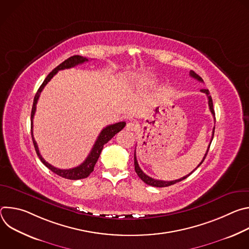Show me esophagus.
<instances>
[{"label":"esophagus","instance_id":"esophagus-1","mask_svg":"<svg viewBox=\"0 0 249 249\" xmlns=\"http://www.w3.org/2000/svg\"><path fill=\"white\" fill-rule=\"evenodd\" d=\"M137 129V125L134 123V122H128L127 125H126V130L127 131H130V132H133Z\"/></svg>","mask_w":249,"mask_h":249}]
</instances>
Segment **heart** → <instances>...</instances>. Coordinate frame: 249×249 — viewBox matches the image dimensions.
Masks as SVG:
<instances>
[{"label":"heart","mask_w":249,"mask_h":249,"mask_svg":"<svg viewBox=\"0 0 249 249\" xmlns=\"http://www.w3.org/2000/svg\"><path fill=\"white\" fill-rule=\"evenodd\" d=\"M145 82H146V83H147V84H148V85H153V84H154V83H155V82H154V81H153V80H146V81H145Z\"/></svg>","instance_id":"1"}]
</instances>
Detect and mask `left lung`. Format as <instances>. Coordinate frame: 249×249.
I'll use <instances>...</instances> for the list:
<instances>
[{"mask_svg": "<svg viewBox=\"0 0 249 249\" xmlns=\"http://www.w3.org/2000/svg\"><path fill=\"white\" fill-rule=\"evenodd\" d=\"M190 76H191L192 78L196 79V80H197V81H199V82H203L202 78H201L200 76H198V75L194 72V71H190ZM200 91H202V92H204V93H206V94H207V96H208V103H209V108H210V111L212 112L213 116H215V111H214V108H213V100H212V97H211V95H210L209 89H201ZM214 133H215V127H214V129H213V134H212V139H211V142H210V145H211V143H212L213 137H214ZM210 145H209V147H208V150H207V152H206V154H205V156H204V158H203L202 161L198 164V166H197L196 168H198V167L202 164V162L204 161V160H205V158H206V156H207V154H208V152H209ZM134 165H135V171H136V173L138 174V176L140 177V178H141L142 180H143L146 184L151 185V186H154V187H166V186H170V185H172V184H175V183H177V182H179V181H181V180H183V179L187 178V177H188V176H189V175H190V174H191V173L196 169V168H195L191 173H189V174H187V175H185V176L181 177V178L177 179V180H172V181H163V180L154 179V178H152V177L148 176L146 173H144V172H143V170H142V169L140 168V166H139V164H138V161H137V158H136V150H135V154H134Z\"/></svg>", "mask_w": 249, "mask_h": 249, "instance_id": "obj_1", "label": "left lung"}]
</instances>
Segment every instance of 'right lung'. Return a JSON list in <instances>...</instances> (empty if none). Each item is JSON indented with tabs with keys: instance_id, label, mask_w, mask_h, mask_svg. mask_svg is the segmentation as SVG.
<instances>
[{
	"instance_id": "right-lung-1",
	"label": "right lung",
	"mask_w": 249,
	"mask_h": 249,
	"mask_svg": "<svg viewBox=\"0 0 249 249\" xmlns=\"http://www.w3.org/2000/svg\"><path fill=\"white\" fill-rule=\"evenodd\" d=\"M88 61H89V59L86 58V57H83V56H80V55H75V56H72V57L68 58L63 63H61L59 66H57L52 71V72L46 77V79L44 80L42 85L39 87L36 94H35V96H34L33 105H32V109H31V118H30V121H31V137H32V141H33V145H34L35 151H36V154H37L39 160L51 171H53L54 173H56L57 175H59L61 177H64V178L71 179V180H78V179H83V178H86V177H88L93 171L94 165H95V163H96V161H97V160H98V158L100 156V153H101V151L103 149V146L106 143H107L109 140H111L118 132H120L125 127V125H126L125 122H118V123H115V124L109 125V126H106L105 128H103L102 131L100 132L98 138L96 139L95 143H94L90 153L89 154L88 158L86 159V160L82 164H80L77 167L70 168V169H60V168H57V167L51 165L50 163H48L42 158V156L40 155L39 150H38V146H37L36 142H35V140L33 138L32 128H33V117H34V114H35V110H36V104H37V101H38V98H39V95H40L42 89L48 84V82L57 74L58 71L64 70V69L73 68V67H75V66H77L79 64H83V63L88 62Z\"/></svg>"
}]
</instances>
